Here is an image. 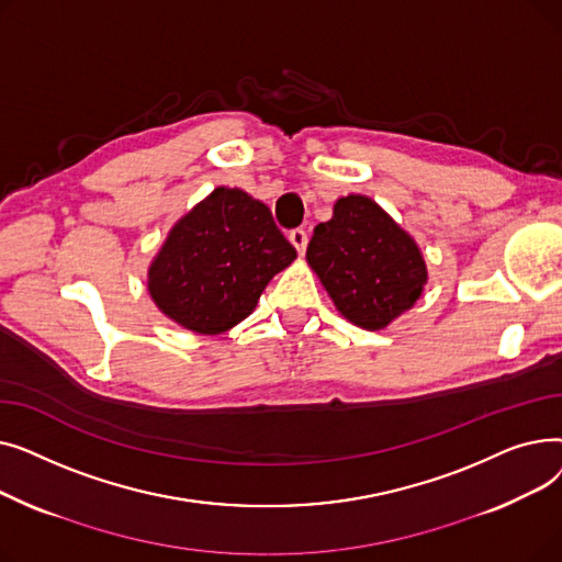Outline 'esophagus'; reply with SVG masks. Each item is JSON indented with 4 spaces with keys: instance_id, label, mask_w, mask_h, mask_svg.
Masks as SVG:
<instances>
[{
    "instance_id": "34e87169",
    "label": "esophagus",
    "mask_w": 562,
    "mask_h": 562,
    "mask_svg": "<svg viewBox=\"0 0 562 562\" xmlns=\"http://www.w3.org/2000/svg\"><path fill=\"white\" fill-rule=\"evenodd\" d=\"M289 241L293 244V248H296V250L303 255L305 248H307V232H305L303 227L291 229V232H289Z\"/></svg>"
}]
</instances>
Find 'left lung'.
Returning <instances> with one entry per match:
<instances>
[{"mask_svg":"<svg viewBox=\"0 0 562 562\" xmlns=\"http://www.w3.org/2000/svg\"><path fill=\"white\" fill-rule=\"evenodd\" d=\"M307 263L352 326L382 330L412 310L428 282L417 241L369 195L350 193L314 227Z\"/></svg>","mask_w":562,"mask_h":562,"instance_id":"obj_1","label":"left lung"}]
</instances>
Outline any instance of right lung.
<instances>
[{
  "instance_id": "1",
  "label": "right lung",
  "mask_w": 562,
  "mask_h": 562,
  "mask_svg": "<svg viewBox=\"0 0 562 562\" xmlns=\"http://www.w3.org/2000/svg\"><path fill=\"white\" fill-rule=\"evenodd\" d=\"M296 259L271 210L218 187L177 221L147 269L164 316L198 335H221L252 314L261 291Z\"/></svg>"
}]
</instances>
